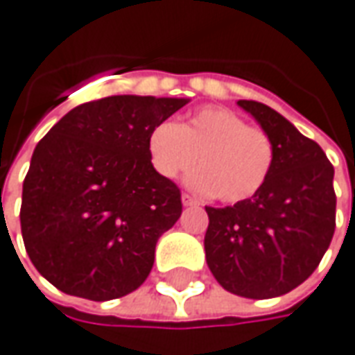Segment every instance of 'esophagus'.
<instances>
[{
  "label": "esophagus",
  "mask_w": 355,
  "mask_h": 355,
  "mask_svg": "<svg viewBox=\"0 0 355 355\" xmlns=\"http://www.w3.org/2000/svg\"><path fill=\"white\" fill-rule=\"evenodd\" d=\"M182 202H183V207H193V205H197V199L193 197V195H189V193H183L182 195Z\"/></svg>",
  "instance_id": "34e87169"
}]
</instances>
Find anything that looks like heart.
<instances>
[{
	"label": "heart",
	"mask_w": 355,
	"mask_h": 355,
	"mask_svg": "<svg viewBox=\"0 0 355 355\" xmlns=\"http://www.w3.org/2000/svg\"><path fill=\"white\" fill-rule=\"evenodd\" d=\"M148 158L164 180H175L197 164L187 178L193 189L214 193L222 202L251 199L275 166V143L265 129L228 107L205 106L183 123L162 121L146 139Z\"/></svg>",
	"instance_id": "1"
}]
</instances>
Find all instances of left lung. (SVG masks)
Here are the masks:
<instances>
[{"label": "left lung", "instance_id": "left-lung-1", "mask_svg": "<svg viewBox=\"0 0 355 355\" xmlns=\"http://www.w3.org/2000/svg\"><path fill=\"white\" fill-rule=\"evenodd\" d=\"M275 143L265 185L234 207H205L210 272L232 294L278 297L305 282L331 245L336 226L334 168L315 141L255 100H239Z\"/></svg>", "mask_w": 355, "mask_h": 355}]
</instances>
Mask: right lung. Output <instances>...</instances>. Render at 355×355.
Returning <instances> with one entry per match:
<instances>
[{
    "mask_svg": "<svg viewBox=\"0 0 355 355\" xmlns=\"http://www.w3.org/2000/svg\"><path fill=\"white\" fill-rule=\"evenodd\" d=\"M187 102L131 94L85 102L36 145L21 232L36 270L58 290L107 302L150 275L156 241L182 216V193L156 173L146 139Z\"/></svg>",
    "mask_w": 355,
    "mask_h": 355,
    "instance_id": "obj_1",
    "label": "right lung"
}]
</instances>
